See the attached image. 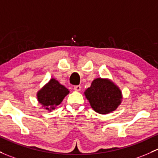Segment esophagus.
<instances>
[{
  "mask_svg": "<svg viewBox=\"0 0 158 158\" xmlns=\"http://www.w3.org/2000/svg\"><path fill=\"white\" fill-rule=\"evenodd\" d=\"M73 89L76 92H79L81 90V86L80 85H75Z\"/></svg>",
  "mask_w": 158,
  "mask_h": 158,
  "instance_id": "34e87169",
  "label": "esophagus"
}]
</instances>
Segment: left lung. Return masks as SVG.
<instances>
[{
	"label": "left lung",
	"mask_w": 158,
	"mask_h": 158,
	"mask_svg": "<svg viewBox=\"0 0 158 158\" xmlns=\"http://www.w3.org/2000/svg\"><path fill=\"white\" fill-rule=\"evenodd\" d=\"M85 95L94 110L101 114L115 110L122 99V93L119 88L109 79L101 78L93 81Z\"/></svg>",
	"instance_id": "left-lung-1"
}]
</instances>
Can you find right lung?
<instances>
[{
  "label": "right lung",
  "instance_id": "add662e5",
  "mask_svg": "<svg viewBox=\"0 0 158 158\" xmlns=\"http://www.w3.org/2000/svg\"><path fill=\"white\" fill-rule=\"evenodd\" d=\"M69 90L60 85L56 79H51L50 82L38 93V100L47 110L54 109L59 105Z\"/></svg>",
  "mask_w": 158,
  "mask_h": 158
}]
</instances>
